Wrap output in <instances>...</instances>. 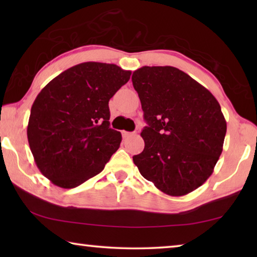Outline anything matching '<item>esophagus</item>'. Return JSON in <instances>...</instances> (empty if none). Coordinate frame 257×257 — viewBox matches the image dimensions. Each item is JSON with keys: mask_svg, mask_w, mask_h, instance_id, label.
Here are the masks:
<instances>
[{"mask_svg": "<svg viewBox=\"0 0 257 257\" xmlns=\"http://www.w3.org/2000/svg\"><path fill=\"white\" fill-rule=\"evenodd\" d=\"M134 135V133H128V132H122V137L123 138H128V137H132Z\"/></svg>", "mask_w": 257, "mask_h": 257, "instance_id": "obj_1", "label": "esophagus"}]
</instances>
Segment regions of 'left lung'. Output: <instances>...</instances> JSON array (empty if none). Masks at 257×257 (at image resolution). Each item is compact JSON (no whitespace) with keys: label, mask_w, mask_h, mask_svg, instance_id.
<instances>
[{"label":"left lung","mask_w":257,"mask_h":257,"mask_svg":"<svg viewBox=\"0 0 257 257\" xmlns=\"http://www.w3.org/2000/svg\"><path fill=\"white\" fill-rule=\"evenodd\" d=\"M132 79L149 124L134 163L162 193H191L210 178L222 153L227 122L219 102L175 67L139 68Z\"/></svg>","instance_id":"8db88e82"}]
</instances>
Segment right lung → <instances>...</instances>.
<instances>
[{
	"instance_id": "right-lung-1",
	"label": "right lung",
	"mask_w": 257,
	"mask_h": 257,
	"mask_svg": "<svg viewBox=\"0 0 257 257\" xmlns=\"http://www.w3.org/2000/svg\"><path fill=\"white\" fill-rule=\"evenodd\" d=\"M115 64L84 62L52 79L34 101L27 137L35 163L52 184L75 188L98 175L119 149L108 101L130 79Z\"/></svg>"
}]
</instances>
